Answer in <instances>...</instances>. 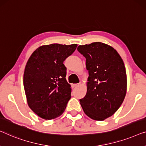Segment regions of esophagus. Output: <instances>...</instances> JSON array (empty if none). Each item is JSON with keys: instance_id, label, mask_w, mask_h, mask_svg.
Instances as JSON below:
<instances>
[{"instance_id": "1", "label": "esophagus", "mask_w": 146, "mask_h": 146, "mask_svg": "<svg viewBox=\"0 0 146 146\" xmlns=\"http://www.w3.org/2000/svg\"><path fill=\"white\" fill-rule=\"evenodd\" d=\"M78 86H79V84H72V87L73 88L77 87Z\"/></svg>"}]
</instances>
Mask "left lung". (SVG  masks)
<instances>
[{"label": "left lung", "mask_w": 146, "mask_h": 146, "mask_svg": "<svg viewBox=\"0 0 146 146\" xmlns=\"http://www.w3.org/2000/svg\"><path fill=\"white\" fill-rule=\"evenodd\" d=\"M77 49L86 58L89 72L87 93L80 104L88 117L104 120L119 109L126 96L124 62L115 48L101 42L79 45Z\"/></svg>", "instance_id": "obj_1"}]
</instances>
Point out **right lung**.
Wrapping results in <instances>:
<instances>
[{"label": "right lung", "instance_id": "right-lung-1", "mask_svg": "<svg viewBox=\"0 0 146 146\" xmlns=\"http://www.w3.org/2000/svg\"><path fill=\"white\" fill-rule=\"evenodd\" d=\"M77 46L57 43L41 46L27 60L24 74L27 104L42 119H55L66 109L72 90L63 62Z\"/></svg>", "mask_w": 146, "mask_h": 146}]
</instances>
